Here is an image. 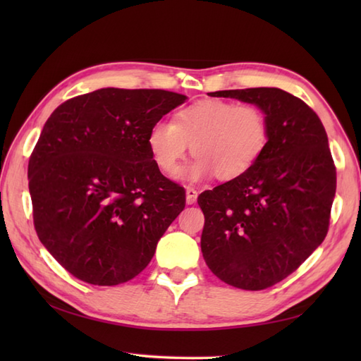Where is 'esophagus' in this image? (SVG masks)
I'll list each match as a JSON object with an SVG mask.
<instances>
[{
    "label": "esophagus",
    "mask_w": 361,
    "mask_h": 361,
    "mask_svg": "<svg viewBox=\"0 0 361 361\" xmlns=\"http://www.w3.org/2000/svg\"><path fill=\"white\" fill-rule=\"evenodd\" d=\"M197 197H198V192L194 188L186 189V203L188 204H194L197 202Z\"/></svg>",
    "instance_id": "1"
}]
</instances>
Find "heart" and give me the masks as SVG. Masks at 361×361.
<instances>
[{"mask_svg": "<svg viewBox=\"0 0 361 361\" xmlns=\"http://www.w3.org/2000/svg\"><path fill=\"white\" fill-rule=\"evenodd\" d=\"M270 140L265 111L256 104L206 99L175 113L173 122L153 124L147 144L159 171L172 175L189 150L195 157L183 175L235 180L255 166Z\"/></svg>", "mask_w": 361, "mask_h": 361, "instance_id": "obj_1", "label": "heart"}]
</instances>
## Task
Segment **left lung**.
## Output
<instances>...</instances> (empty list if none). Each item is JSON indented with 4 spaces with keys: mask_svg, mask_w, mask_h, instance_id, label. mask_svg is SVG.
<instances>
[{
    "mask_svg": "<svg viewBox=\"0 0 361 361\" xmlns=\"http://www.w3.org/2000/svg\"><path fill=\"white\" fill-rule=\"evenodd\" d=\"M256 104L270 124V140L247 173L204 190L202 252L219 279L264 290L286 279L329 231L336 169L318 114L279 88L209 93Z\"/></svg>",
    "mask_w": 361,
    "mask_h": 361,
    "instance_id": "8db88e82",
    "label": "left lung"
}]
</instances>
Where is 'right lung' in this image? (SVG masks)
Returning a JSON list of instances; mask_svg holds the SVG:
<instances>
[{"mask_svg": "<svg viewBox=\"0 0 361 361\" xmlns=\"http://www.w3.org/2000/svg\"><path fill=\"white\" fill-rule=\"evenodd\" d=\"M186 96L102 88L59 105L30 153L38 239L68 273L93 286L140 274L185 209V188L159 172L147 136Z\"/></svg>", "mask_w": 361, "mask_h": 361, "instance_id": "right-lung-1", "label": "right lung"}]
</instances>
